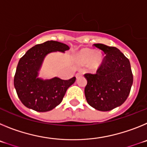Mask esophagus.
Masks as SVG:
<instances>
[{
  "label": "esophagus",
  "instance_id": "1",
  "mask_svg": "<svg viewBox=\"0 0 147 147\" xmlns=\"http://www.w3.org/2000/svg\"><path fill=\"white\" fill-rule=\"evenodd\" d=\"M83 74H82V72H81V71H79V72L77 73V74H76V79H78V78L80 77V76H81Z\"/></svg>",
  "mask_w": 147,
  "mask_h": 147
}]
</instances>
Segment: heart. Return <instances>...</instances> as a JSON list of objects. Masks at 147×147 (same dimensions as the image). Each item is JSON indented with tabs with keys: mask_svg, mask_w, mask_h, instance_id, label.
<instances>
[{
	"mask_svg": "<svg viewBox=\"0 0 147 147\" xmlns=\"http://www.w3.org/2000/svg\"><path fill=\"white\" fill-rule=\"evenodd\" d=\"M76 59L80 64H89L92 68L96 67L101 64L102 60V54L98 52H93L90 49H82L76 54Z\"/></svg>",
	"mask_w": 147,
	"mask_h": 147,
	"instance_id": "1",
	"label": "heart"
}]
</instances>
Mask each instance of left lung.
<instances>
[{
  "label": "left lung",
  "instance_id": "obj_1",
  "mask_svg": "<svg viewBox=\"0 0 147 147\" xmlns=\"http://www.w3.org/2000/svg\"><path fill=\"white\" fill-rule=\"evenodd\" d=\"M105 54L96 74H85L87 102L99 111H110L127 98L133 82L130 62L117 48L93 44Z\"/></svg>",
  "mask_w": 147,
  "mask_h": 147
}]
</instances>
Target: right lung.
Here are the masks:
<instances>
[{
  "label": "right lung",
  "mask_w": 147,
  "mask_h": 147,
  "mask_svg": "<svg viewBox=\"0 0 147 147\" xmlns=\"http://www.w3.org/2000/svg\"><path fill=\"white\" fill-rule=\"evenodd\" d=\"M70 48L62 42L50 40L37 44L27 51L19 60L14 78V85L22 103L37 112L53 110L62 102L66 90L76 81L54 77L42 80L38 76L44 58L54 51L64 53Z\"/></svg>",
  "instance_id": "right-lung-1"
}]
</instances>
